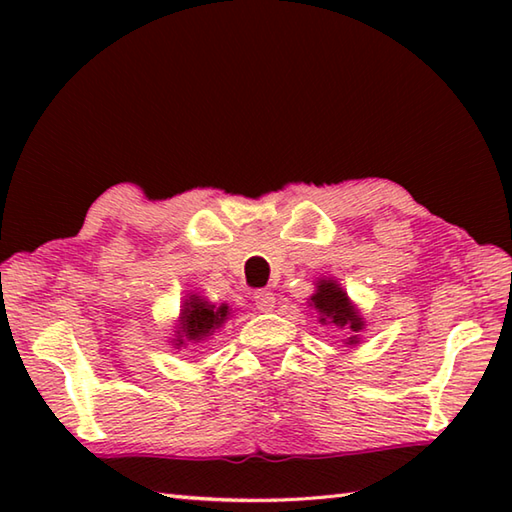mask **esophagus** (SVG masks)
I'll return each instance as SVG.
<instances>
[{"label":"esophagus","instance_id":"esophagus-1","mask_svg":"<svg viewBox=\"0 0 512 512\" xmlns=\"http://www.w3.org/2000/svg\"><path fill=\"white\" fill-rule=\"evenodd\" d=\"M255 306L259 312H273L275 310V295L270 290L255 292Z\"/></svg>","mask_w":512,"mask_h":512}]
</instances>
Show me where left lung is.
<instances>
[{
	"mask_svg": "<svg viewBox=\"0 0 512 512\" xmlns=\"http://www.w3.org/2000/svg\"><path fill=\"white\" fill-rule=\"evenodd\" d=\"M308 303L310 308L317 310V319L321 325H334V328L350 332L345 345L361 343L365 319L361 317V310L356 308V303L347 297V292L334 277H319Z\"/></svg>",
	"mask_w": 512,
	"mask_h": 512,
	"instance_id": "left-lung-1",
	"label": "left lung"
}]
</instances>
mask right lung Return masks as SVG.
I'll return each instance as SVG.
<instances>
[{
    "label": "right lung",
    "mask_w": 512,
    "mask_h": 512,
    "mask_svg": "<svg viewBox=\"0 0 512 512\" xmlns=\"http://www.w3.org/2000/svg\"><path fill=\"white\" fill-rule=\"evenodd\" d=\"M231 317L228 303L215 306L198 292H189L187 299L180 306V317L176 321V334H173L171 345L182 350L187 345H200L211 339V336L222 328Z\"/></svg>",
    "instance_id": "add662e5"
}]
</instances>
